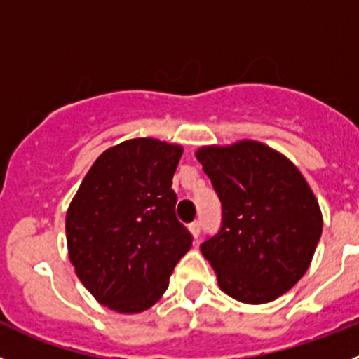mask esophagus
Returning a JSON list of instances; mask_svg holds the SVG:
<instances>
[{"label":"esophagus","instance_id":"1","mask_svg":"<svg viewBox=\"0 0 359 359\" xmlns=\"http://www.w3.org/2000/svg\"><path fill=\"white\" fill-rule=\"evenodd\" d=\"M200 229H202V223H200V221H193V223L189 225V232L195 239L200 236Z\"/></svg>","mask_w":359,"mask_h":359}]
</instances>
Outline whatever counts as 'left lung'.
Returning <instances> with one entry per match:
<instances>
[{
  "instance_id": "obj_1",
  "label": "left lung",
  "mask_w": 359,
  "mask_h": 359,
  "mask_svg": "<svg viewBox=\"0 0 359 359\" xmlns=\"http://www.w3.org/2000/svg\"><path fill=\"white\" fill-rule=\"evenodd\" d=\"M223 205V225L202 244L219 287L246 304L289 292L310 267L323 212L296 164L255 140L195 152Z\"/></svg>"
}]
</instances>
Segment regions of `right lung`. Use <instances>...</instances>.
Instances as JSON below:
<instances>
[{"instance_id": "1", "label": "right lung", "mask_w": 359, "mask_h": 359, "mask_svg": "<svg viewBox=\"0 0 359 359\" xmlns=\"http://www.w3.org/2000/svg\"><path fill=\"white\" fill-rule=\"evenodd\" d=\"M184 147L133 138L104 150L65 217L74 271L100 304L140 313L163 297L191 236L175 217L172 189Z\"/></svg>"}]
</instances>
